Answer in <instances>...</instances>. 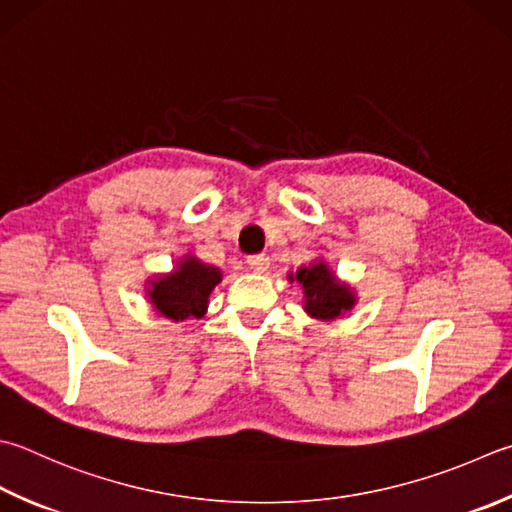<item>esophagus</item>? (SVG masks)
<instances>
[{"mask_svg":"<svg viewBox=\"0 0 512 512\" xmlns=\"http://www.w3.org/2000/svg\"><path fill=\"white\" fill-rule=\"evenodd\" d=\"M247 265L252 267L254 272H267V269H269V256L267 254L247 256Z\"/></svg>","mask_w":512,"mask_h":512,"instance_id":"1","label":"esophagus"}]
</instances>
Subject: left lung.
I'll use <instances>...</instances> for the list:
<instances>
[{
	"mask_svg": "<svg viewBox=\"0 0 512 512\" xmlns=\"http://www.w3.org/2000/svg\"><path fill=\"white\" fill-rule=\"evenodd\" d=\"M289 283H298L303 289V310L316 321H334L352 312L356 305V292L350 283L341 281L323 258L310 265L298 267L287 274Z\"/></svg>",
	"mask_w": 512,
	"mask_h": 512,
	"instance_id": "left-lung-1",
	"label": "left lung"
}]
</instances>
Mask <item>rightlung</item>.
Returning <instances> with one entry per match:
<instances>
[{
    "mask_svg": "<svg viewBox=\"0 0 512 512\" xmlns=\"http://www.w3.org/2000/svg\"><path fill=\"white\" fill-rule=\"evenodd\" d=\"M223 281V272L216 265H207L194 254L176 260V267L167 274L147 278V298L160 316L171 323L187 318H202L207 314L209 296Z\"/></svg>",
    "mask_w": 512,
    "mask_h": 512,
    "instance_id": "obj_1",
    "label": "right lung"
}]
</instances>
